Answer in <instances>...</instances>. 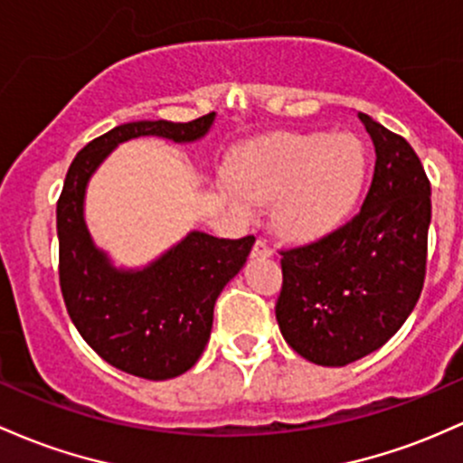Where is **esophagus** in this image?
Returning <instances> with one entry per match:
<instances>
[{
    "label": "esophagus",
    "instance_id": "esophagus-1",
    "mask_svg": "<svg viewBox=\"0 0 463 463\" xmlns=\"http://www.w3.org/2000/svg\"><path fill=\"white\" fill-rule=\"evenodd\" d=\"M251 256H253V258H271V256H273V249L269 247L267 241H256V245H253Z\"/></svg>",
    "mask_w": 463,
    "mask_h": 463
}]
</instances>
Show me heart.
<instances>
[{
    "label": "heart",
    "instance_id": "obj_1",
    "mask_svg": "<svg viewBox=\"0 0 463 463\" xmlns=\"http://www.w3.org/2000/svg\"><path fill=\"white\" fill-rule=\"evenodd\" d=\"M367 153L352 133H282L249 144L233 159L222 194L242 214L273 203V225L313 241L344 225L361 199Z\"/></svg>",
    "mask_w": 463,
    "mask_h": 463
}]
</instances>
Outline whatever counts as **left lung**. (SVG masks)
<instances>
[{"mask_svg":"<svg viewBox=\"0 0 463 463\" xmlns=\"http://www.w3.org/2000/svg\"><path fill=\"white\" fill-rule=\"evenodd\" d=\"M376 165L361 212L330 236L282 253L275 319L306 361L344 367L383 347L411 315L427 273L430 184L415 150L358 113Z\"/></svg>","mask_w":463,"mask_h":463,"instance_id":"1","label":"left lung"}]
</instances>
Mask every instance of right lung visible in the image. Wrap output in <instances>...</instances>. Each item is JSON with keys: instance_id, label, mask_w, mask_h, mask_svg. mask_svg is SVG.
Wrapping results in <instances>:
<instances>
[{"instance_id": "add662e5", "label": "right lung", "mask_w": 463, "mask_h": 463, "mask_svg": "<svg viewBox=\"0 0 463 463\" xmlns=\"http://www.w3.org/2000/svg\"><path fill=\"white\" fill-rule=\"evenodd\" d=\"M214 119L216 113H207L192 122L119 124L76 155L56 205L59 275L67 313L98 356L148 381L181 376L199 361L210 341L216 298L245 267L256 238L227 241L192 230L144 267H118L87 227V188L119 144L135 137L199 142Z\"/></svg>"}]
</instances>
